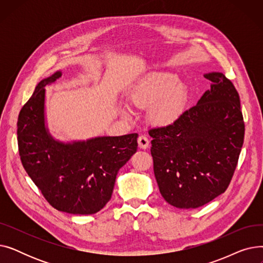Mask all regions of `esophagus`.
<instances>
[{"label": "esophagus", "mask_w": 263, "mask_h": 263, "mask_svg": "<svg viewBox=\"0 0 263 263\" xmlns=\"http://www.w3.org/2000/svg\"><path fill=\"white\" fill-rule=\"evenodd\" d=\"M137 142H139V147L142 149H147L149 147V140L145 135H140Z\"/></svg>", "instance_id": "esophagus-1"}]
</instances>
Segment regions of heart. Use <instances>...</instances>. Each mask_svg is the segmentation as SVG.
<instances>
[{"label": "heart", "instance_id": "b5f03b06", "mask_svg": "<svg viewBox=\"0 0 263 263\" xmlns=\"http://www.w3.org/2000/svg\"><path fill=\"white\" fill-rule=\"evenodd\" d=\"M170 72L151 74L131 95L132 103L139 108H151L150 119L158 126L172 123L184 106L186 88Z\"/></svg>", "mask_w": 263, "mask_h": 263}]
</instances>
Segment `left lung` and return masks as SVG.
I'll use <instances>...</instances> for the list:
<instances>
[{"mask_svg":"<svg viewBox=\"0 0 263 263\" xmlns=\"http://www.w3.org/2000/svg\"><path fill=\"white\" fill-rule=\"evenodd\" d=\"M197 104L172 124L149 130L154 171L161 195L179 209H195L227 190L244 142L240 97L223 73Z\"/></svg>","mask_w":263,"mask_h":263,"instance_id":"obj_1","label":"left lung"}]
</instances>
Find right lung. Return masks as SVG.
<instances>
[{
	"instance_id": "right-lung-1",
	"label": "right lung",
	"mask_w": 263,
	"mask_h": 263,
	"mask_svg": "<svg viewBox=\"0 0 263 263\" xmlns=\"http://www.w3.org/2000/svg\"><path fill=\"white\" fill-rule=\"evenodd\" d=\"M62 72L38 83L20 110L17 122L19 155L25 172L47 201L59 211L93 214L112 196L118 171L137 149V133L62 143L49 133L45 95Z\"/></svg>"
}]
</instances>
